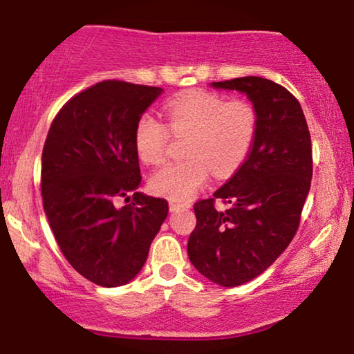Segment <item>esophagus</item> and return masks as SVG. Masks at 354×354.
<instances>
[{
  "instance_id": "34e87169",
  "label": "esophagus",
  "mask_w": 354,
  "mask_h": 354,
  "mask_svg": "<svg viewBox=\"0 0 354 354\" xmlns=\"http://www.w3.org/2000/svg\"><path fill=\"white\" fill-rule=\"evenodd\" d=\"M181 208H191V205H189V203H179V202H175V201H170V210L171 212H178V210H181Z\"/></svg>"
}]
</instances>
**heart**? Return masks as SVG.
Here are the masks:
<instances>
[{
    "label": "heart",
    "mask_w": 354,
    "mask_h": 354,
    "mask_svg": "<svg viewBox=\"0 0 354 354\" xmlns=\"http://www.w3.org/2000/svg\"><path fill=\"white\" fill-rule=\"evenodd\" d=\"M168 129L189 134L183 162L167 163L149 181L152 192L186 201L207 181L208 171L225 178L243 165L255 146L258 113L245 101H227L215 93L196 91L167 104ZM168 129L151 113L139 118L133 133L134 151L144 163H160L167 153Z\"/></svg>",
    "instance_id": "obj_1"
}]
</instances>
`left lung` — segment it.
<instances>
[{
	"mask_svg": "<svg viewBox=\"0 0 354 354\" xmlns=\"http://www.w3.org/2000/svg\"><path fill=\"white\" fill-rule=\"evenodd\" d=\"M212 86L245 94L258 113V134L225 186L194 205L187 255L208 281L237 287L266 271L295 236L313 178L311 136L300 102L281 84L242 77ZM216 198L230 203L227 211L216 210Z\"/></svg>",
	"mask_w": 354,
	"mask_h": 354,
	"instance_id": "1",
	"label": "left lung"
}]
</instances>
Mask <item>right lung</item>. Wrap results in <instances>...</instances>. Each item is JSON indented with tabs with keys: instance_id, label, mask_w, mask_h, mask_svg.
Returning a JSON list of instances; mask_svg holds the SVG:
<instances>
[{
	"instance_id": "obj_1",
	"label": "right lung",
	"mask_w": 354,
	"mask_h": 354,
	"mask_svg": "<svg viewBox=\"0 0 354 354\" xmlns=\"http://www.w3.org/2000/svg\"><path fill=\"white\" fill-rule=\"evenodd\" d=\"M157 86L106 80L73 96L51 123L41 156L43 207L72 268L101 287L141 271L168 202L141 184L134 127L160 96ZM131 201L118 209L115 201Z\"/></svg>"
}]
</instances>
